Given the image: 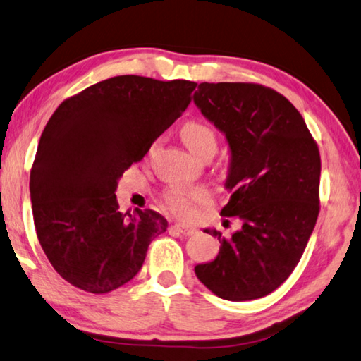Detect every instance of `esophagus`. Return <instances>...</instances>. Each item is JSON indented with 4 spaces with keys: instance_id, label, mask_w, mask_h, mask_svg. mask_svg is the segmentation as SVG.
<instances>
[{
    "instance_id": "esophagus-1",
    "label": "esophagus",
    "mask_w": 361,
    "mask_h": 361,
    "mask_svg": "<svg viewBox=\"0 0 361 361\" xmlns=\"http://www.w3.org/2000/svg\"><path fill=\"white\" fill-rule=\"evenodd\" d=\"M174 228L180 233V235H184V236H190V235H193L195 230L193 226H188V225H184V224H176L174 225Z\"/></svg>"
}]
</instances>
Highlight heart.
Listing matches in <instances>:
<instances>
[{
    "label": "heart",
    "mask_w": 361,
    "mask_h": 361,
    "mask_svg": "<svg viewBox=\"0 0 361 361\" xmlns=\"http://www.w3.org/2000/svg\"><path fill=\"white\" fill-rule=\"evenodd\" d=\"M180 137L193 155H200L207 147H216V135L203 122L190 120L182 125ZM209 201V192L203 187H171L164 193V203L179 217H190L198 204Z\"/></svg>",
    "instance_id": "b5f03b06"
}]
</instances>
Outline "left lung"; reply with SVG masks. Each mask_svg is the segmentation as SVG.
Wrapping results in <instances>:
<instances>
[{"instance_id": "left-lung-1", "label": "left lung", "mask_w": 361, "mask_h": 361, "mask_svg": "<svg viewBox=\"0 0 361 361\" xmlns=\"http://www.w3.org/2000/svg\"><path fill=\"white\" fill-rule=\"evenodd\" d=\"M193 103L228 142L231 197L220 214L243 224L230 239L204 230L222 245L195 274L219 298H262L292 274L317 222L319 147L301 114L273 88L203 82Z\"/></svg>"}]
</instances>
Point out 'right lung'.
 <instances>
[{
    "instance_id": "add662e5",
    "label": "right lung",
    "mask_w": 361,
    "mask_h": 361,
    "mask_svg": "<svg viewBox=\"0 0 361 361\" xmlns=\"http://www.w3.org/2000/svg\"><path fill=\"white\" fill-rule=\"evenodd\" d=\"M197 84L116 75L56 107L30 174L39 244L54 269L90 293L112 292L141 269L168 222L152 209L120 212L122 174L190 104Z\"/></svg>"
}]
</instances>
